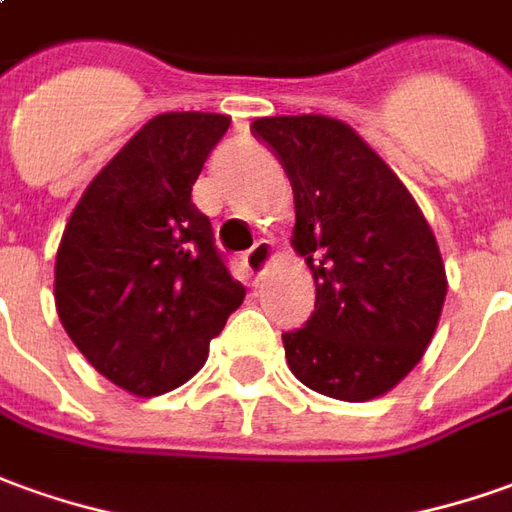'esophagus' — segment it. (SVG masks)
Returning <instances> with one entry per match:
<instances>
[{"mask_svg": "<svg viewBox=\"0 0 512 512\" xmlns=\"http://www.w3.org/2000/svg\"><path fill=\"white\" fill-rule=\"evenodd\" d=\"M270 262H273V245H270V242H256V245L242 256L245 270H248L250 276H256V278L262 276Z\"/></svg>", "mask_w": 512, "mask_h": 512, "instance_id": "1", "label": "esophagus"}]
</instances>
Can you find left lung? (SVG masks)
I'll list each match as a JSON object with an SVG mask.
<instances>
[{
	"mask_svg": "<svg viewBox=\"0 0 512 512\" xmlns=\"http://www.w3.org/2000/svg\"><path fill=\"white\" fill-rule=\"evenodd\" d=\"M295 195L292 248L315 276V312L284 334L295 379L340 401L393 390L438 329L446 267L398 175L357 130L320 114L262 116Z\"/></svg>",
	"mask_w": 512,
	"mask_h": 512,
	"instance_id": "left-lung-1",
	"label": "left lung"
}]
</instances>
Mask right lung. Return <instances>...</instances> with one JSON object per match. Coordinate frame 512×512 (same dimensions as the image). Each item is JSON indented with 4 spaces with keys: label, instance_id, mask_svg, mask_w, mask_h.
Returning a JSON list of instances; mask_svg holds the SVG:
<instances>
[{
    "label": "right lung",
    "instance_id": "right-lung-1",
    "mask_svg": "<svg viewBox=\"0 0 512 512\" xmlns=\"http://www.w3.org/2000/svg\"><path fill=\"white\" fill-rule=\"evenodd\" d=\"M231 116L158 114L100 169L66 222L55 306L80 354L133 396L189 382L245 301L192 203Z\"/></svg>",
    "mask_w": 512,
    "mask_h": 512
}]
</instances>
